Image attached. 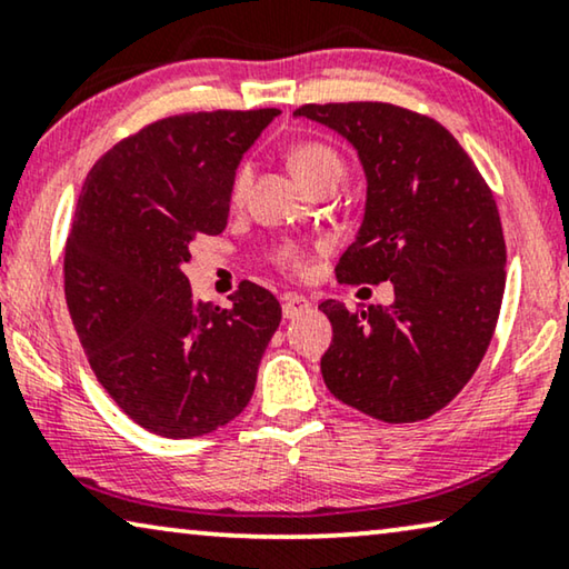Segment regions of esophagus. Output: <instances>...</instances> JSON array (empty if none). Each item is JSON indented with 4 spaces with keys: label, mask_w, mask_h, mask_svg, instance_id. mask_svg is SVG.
<instances>
[{
    "label": "esophagus",
    "mask_w": 569,
    "mask_h": 569,
    "mask_svg": "<svg viewBox=\"0 0 569 569\" xmlns=\"http://www.w3.org/2000/svg\"><path fill=\"white\" fill-rule=\"evenodd\" d=\"M309 307H311V301L307 299V296H301V293H286L283 296V317L286 319H293V317L303 315V311H307Z\"/></svg>",
    "instance_id": "esophagus-1"
}]
</instances>
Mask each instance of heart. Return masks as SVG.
I'll use <instances>...</instances> for the list:
<instances>
[{"mask_svg": "<svg viewBox=\"0 0 569 569\" xmlns=\"http://www.w3.org/2000/svg\"><path fill=\"white\" fill-rule=\"evenodd\" d=\"M288 167H291L293 178L299 180L303 188H309L311 182L325 180V178L340 180L342 174V159L338 157V151L319 141L296 143L291 154H288ZM247 182H250V170L242 167V170L234 174V182H231V198H234V201H239V198L244 196ZM278 260L291 270H299L303 266V254L301 250H296V247H283L281 254H278Z\"/></svg>", "mask_w": 569, "mask_h": 569, "instance_id": "b5f03b06", "label": "heart"}]
</instances>
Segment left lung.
<instances>
[{
	"label": "left lung",
	"mask_w": 569,
	"mask_h": 569,
	"mask_svg": "<svg viewBox=\"0 0 569 569\" xmlns=\"http://www.w3.org/2000/svg\"><path fill=\"white\" fill-rule=\"evenodd\" d=\"M293 118L342 136L366 174L363 221L338 281L395 288L389 307L319 303L332 322L327 389L376 420H426L471 379L498 325L506 239L495 198L433 118L387 102L303 106Z\"/></svg>",
	"instance_id": "1"
}]
</instances>
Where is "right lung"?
I'll list each match as a JSON object with an SVG mask.
<instances>
[{"label":"right lung","instance_id":"right-lung-1","mask_svg":"<svg viewBox=\"0 0 569 569\" xmlns=\"http://www.w3.org/2000/svg\"><path fill=\"white\" fill-rule=\"evenodd\" d=\"M278 113L164 118L102 154L79 193L63 258L71 322L116 405L162 438L234 420L281 325L266 288L244 281L221 309L182 273L196 237L227 227L237 167Z\"/></svg>","mask_w":569,"mask_h":569}]
</instances>
